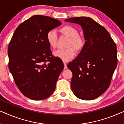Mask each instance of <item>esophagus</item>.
<instances>
[{"label":"esophagus","mask_w":124,"mask_h":124,"mask_svg":"<svg viewBox=\"0 0 124 124\" xmlns=\"http://www.w3.org/2000/svg\"><path fill=\"white\" fill-rule=\"evenodd\" d=\"M64 69H66L67 68V63L65 62H64Z\"/></svg>","instance_id":"1"}]
</instances>
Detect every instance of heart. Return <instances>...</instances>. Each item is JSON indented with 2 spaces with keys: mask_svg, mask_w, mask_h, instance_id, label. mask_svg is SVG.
<instances>
[{
  "mask_svg": "<svg viewBox=\"0 0 124 124\" xmlns=\"http://www.w3.org/2000/svg\"><path fill=\"white\" fill-rule=\"evenodd\" d=\"M60 32L70 38L68 48L64 50H58L54 52V55L59 57L62 60L67 62L72 59L76 55V50L79 51L84 48L85 46V39L84 37L78 34V30L74 27L70 25H64L60 29ZM58 35L54 30H50L47 33L46 40L50 47L55 48L57 47ZM72 46H73L74 49Z\"/></svg>",
  "mask_w": 124,
  "mask_h": 124,
  "instance_id": "heart-1",
  "label": "heart"
}]
</instances>
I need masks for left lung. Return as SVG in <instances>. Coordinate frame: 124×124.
Here are the masks:
<instances>
[{
  "label": "left lung",
  "instance_id": "left-lung-1",
  "mask_svg": "<svg viewBox=\"0 0 124 124\" xmlns=\"http://www.w3.org/2000/svg\"><path fill=\"white\" fill-rule=\"evenodd\" d=\"M65 21L80 25L86 40L78 56L67 65L73 74L71 89L79 99H95L109 87L117 65L116 43L107 30L91 18L78 17Z\"/></svg>",
  "mask_w": 124,
  "mask_h": 124
}]
</instances>
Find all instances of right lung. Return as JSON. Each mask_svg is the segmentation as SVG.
I'll return each instance as SVG.
<instances>
[{
	"label": "right lung",
	"instance_id": "right-lung-1",
	"mask_svg": "<svg viewBox=\"0 0 124 124\" xmlns=\"http://www.w3.org/2000/svg\"><path fill=\"white\" fill-rule=\"evenodd\" d=\"M60 25L48 16H33L18 25L9 42V71L18 89L29 99H45L55 90L64 64L52 55L46 35Z\"/></svg>",
	"mask_w": 124,
	"mask_h": 124
}]
</instances>
